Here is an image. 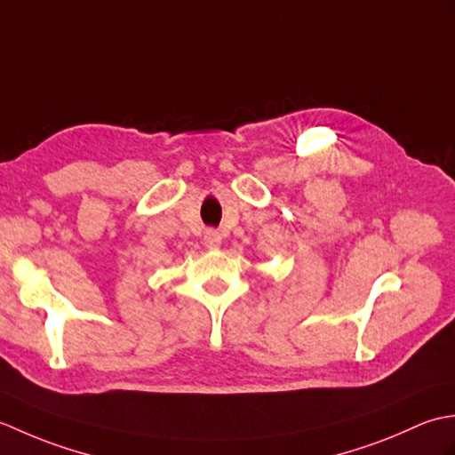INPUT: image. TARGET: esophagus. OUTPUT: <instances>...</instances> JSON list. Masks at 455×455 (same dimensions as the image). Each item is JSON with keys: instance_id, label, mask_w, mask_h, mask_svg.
Instances as JSON below:
<instances>
[{"instance_id": "esophagus-1", "label": "esophagus", "mask_w": 455, "mask_h": 455, "mask_svg": "<svg viewBox=\"0 0 455 455\" xmlns=\"http://www.w3.org/2000/svg\"><path fill=\"white\" fill-rule=\"evenodd\" d=\"M205 244L209 248H219L220 246V235L217 233V230H207V233H205Z\"/></svg>"}]
</instances>
